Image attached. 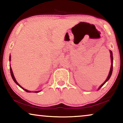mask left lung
<instances>
[{
  "label": "left lung",
  "mask_w": 123,
  "mask_h": 123,
  "mask_svg": "<svg viewBox=\"0 0 123 123\" xmlns=\"http://www.w3.org/2000/svg\"><path fill=\"white\" fill-rule=\"evenodd\" d=\"M110 58H111V67H110V72H109V75H108V76H107V78H106V80H105V81L100 86V87H98V90H97V91L98 90H100V89L101 88V87L105 85V83L107 81H108L109 80V79H110V77H111V74H112V68H113V56H112V51H111V50H110Z\"/></svg>",
  "instance_id": "8db88e82"
}]
</instances>
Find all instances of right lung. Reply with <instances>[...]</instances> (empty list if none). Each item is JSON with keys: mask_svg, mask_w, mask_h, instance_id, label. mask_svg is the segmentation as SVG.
<instances>
[{"mask_svg": "<svg viewBox=\"0 0 123 123\" xmlns=\"http://www.w3.org/2000/svg\"><path fill=\"white\" fill-rule=\"evenodd\" d=\"M11 55H9V61H10V62H11ZM9 67H10V72H11V74L12 78L13 80H14V82H15V83H16L17 84V85L18 86L21 87V88L22 89H23V90H25V91L27 92H35V93H38V92H41V90H40V91H32H32H28V90H26V89H25L24 88H23V87H22L18 83L17 81L16 80V78H15V77H14V74H13V73L12 69V68H11V64L9 65Z\"/></svg>", "mask_w": 123, "mask_h": 123, "instance_id": "1", "label": "right lung"}]
</instances>
